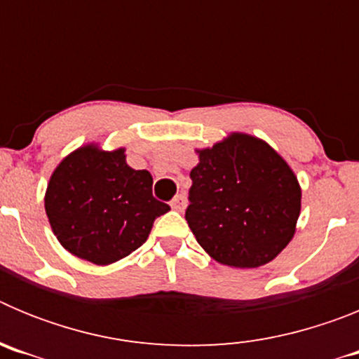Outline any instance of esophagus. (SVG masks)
<instances>
[{"label":"esophagus","instance_id":"1","mask_svg":"<svg viewBox=\"0 0 359 359\" xmlns=\"http://www.w3.org/2000/svg\"><path fill=\"white\" fill-rule=\"evenodd\" d=\"M185 205H187L185 196H182V194H177L176 198H174L172 201H170V208H172V210H176V212H183Z\"/></svg>","mask_w":359,"mask_h":359}]
</instances>
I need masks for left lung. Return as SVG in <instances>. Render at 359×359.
I'll return each mask as SVG.
<instances>
[{
	"label": "left lung",
	"mask_w": 359,
	"mask_h": 359,
	"mask_svg": "<svg viewBox=\"0 0 359 359\" xmlns=\"http://www.w3.org/2000/svg\"><path fill=\"white\" fill-rule=\"evenodd\" d=\"M185 219L205 252L231 268L271 262L293 239L302 190L287 161L271 145L231 133L196 149Z\"/></svg>",
	"instance_id": "obj_1"
}]
</instances>
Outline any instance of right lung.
<instances>
[{
    "label": "right lung",
    "instance_id": "1",
    "mask_svg": "<svg viewBox=\"0 0 359 359\" xmlns=\"http://www.w3.org/2000/svg\"><path fill=\"white\" fill-rule=\"evenodd\" d=\"M44 210L62 248L107 266L140 248L154 219L170 207L152 198L151 172L129 167L126 149L104 151L88 144L55 167Z\"/></svg>",
    "mask_w": 359,
    "mask_h": 359
}]
</instances>
